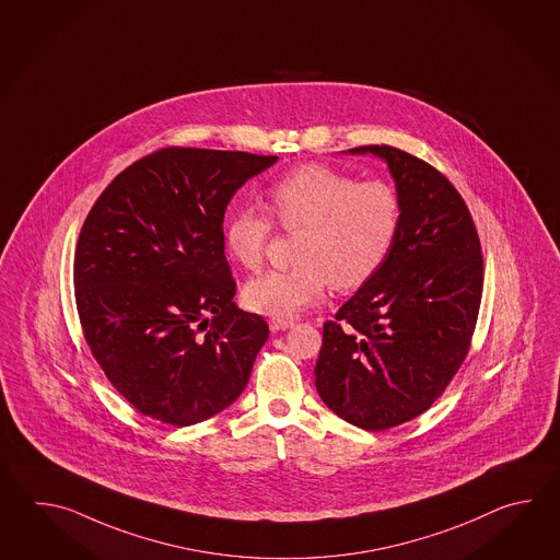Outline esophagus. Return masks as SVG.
<instances>
[{
  "mask_svg": "<svg viewBox=\"0 0 560 560\" xmlns=\"http://www.w3.org/2000/svg\"><path fill=\"white\" fill-rule=\"evenodd\" d=\"M268 326H270L272 332H280V330H285V328H292L294 322L285 320V318H270Z\"/></svg>",
  "mask_w": 560,
  "mask_h": 560,
  "instance_id": "34e87169",
  "label": "esophagus"
}]
</instances>
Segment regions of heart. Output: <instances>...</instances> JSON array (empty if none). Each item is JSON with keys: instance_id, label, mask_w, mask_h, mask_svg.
<instances>
[{"instance_id": "heart-1", "label": "heart", "mask_w": 560, "mask_h": 560, "mask_svg": "<svg viewBox=\"0 0 560 560\" xmlns=\"http://www.w3.org/2000/svg\"><path fill=\"white\" fill-rule=\"evenodd\" d=\"M276 222L300 232L296 268L254 278L244 288L248 308L272 318H290L318 304L334 285L352 292L366 284L386 262L400 228V198L388 182L364 179L324 164L288 172L268 190ZM272 222L244 206L228 218L226 250L246 270H260Z\"/></svg>"}]
</instances>
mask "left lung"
Listing matches in <instances>:
<instances>
[{"instance_id":"8db88e82","label":"left lung","mask_w":560,"mask_h":560,"mask_svg":"<svg viewBox=\"0 0 560 560\" xmlns=\"http://www.w3.org/2000/svg\"><path fill=\"white\" fill-rule=\"evenodd\" d=\"M390 167L400 228L381 270L324 322L316 390L358 429L388 430L441 398L470 350L485 264L470 210L448 178L394 145H360Z\"/></svg>"}]
</instances>
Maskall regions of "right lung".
Returning a JSON list of instances; mask_svg holds the SVG:
<instances>
[{
  "instance_id": "obj_1",
  "label": "right lung",
  "mask_w": 560,
  "mask_h": 560,
  "mask_svg": "<svg viewBox=\"0 0 560 560\" xmlns=\"http://www.w3.org/2000/svg\"><path fill=\"white\" fill-rule=\"evenodd\" d=\"M276 155L170 145L119 172L75 246L73 288L85 342L143 417L190 427L250 381L268 324L236 308L224 212Z\"/></svg>"
}]
</instances>
